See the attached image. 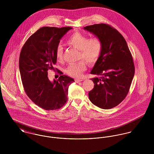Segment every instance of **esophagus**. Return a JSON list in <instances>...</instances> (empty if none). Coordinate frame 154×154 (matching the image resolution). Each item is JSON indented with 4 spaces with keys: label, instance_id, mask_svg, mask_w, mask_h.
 I'll list each match as a JSON object with an SVG mask.
<instances>
[{
    "label": "esophagus",
    "instance_id": "esophagus-1",
    "mask_svg": "<svg viewBox=\"0 0 154 154\" xmlns=\"http://www.w3.org/2000/svg\"><path fill=\"white\" fill-rule=\"evenodd\" d=\"M81 81H82V79H75V82H76V83H79Z\"/></svg>",
    "mask_w": 154,
    "mask_h": 154
}]
</instances>
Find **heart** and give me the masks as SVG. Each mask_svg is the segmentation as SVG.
Segmentation results:
<instances>
[{
  "mask_svg": "<svg viewBox=\"0 0 154 154\" xmlns=\"http://www.w3.org/2000/svg\"><path fill=\"white\" fill-rule=\"evenodd\" d=\"M66 42L69 45L79 50V59H84L89 63H95L100 57L103 50V42L100 38L94 37L89 38L87 35L79 32L73 33ZM56 56L59 60L62 59L63 48L61 45L57 46ZM86 69V62L84 60H81L69 65L66 67L65 72L72 77L78 78L82 76Z\"/></svg>",
  "mask_w": 154,
  "mask_h": 154,
  "instance_id": "b5f03b06",
  "label": "heart"
}]
</instances>
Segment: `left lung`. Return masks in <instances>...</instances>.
I'll return each instance as SVG.
<instances>
[{
  "label": "left lung",
  "instance_id": "1",
  "mask_svg": "<svg viewBox=\"0 0 154 154\" xmlns=\"http://www.w3.org/2000/svg\"><path fill=\"white\" fill-rule=\"evenodd\" d=\"M84 28L103 42L101 56L91 72L101 76L92 79L95 85L89 92V98L101 109H112L129 92L134 75L132 54L123 35L109 25L94 24Z\"/></svg>",
  "mask_w": 154,
  "mask_h": 154
}]
</instances>
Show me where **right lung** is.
<instances>
[{"label": "right lung", "instance_id": "1", "mask_svg": "<svg viewBox=\"0 0 154 154\" xmlns=\"http://www.w3.org/2000/svg\"><path fill=\"white\" fill-rule=\"evenodd\" d=\"M72 27L44 26L25 42L20 56L19 69L25 92L36 105L45 110H57L67 101L69 86L74 79L59 72L51 82L48 70L56 63V51L60 39Z\"/></svg>", "mask_w": 154, "mask_h": 154}]
</instances>
